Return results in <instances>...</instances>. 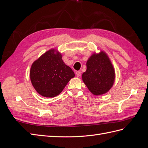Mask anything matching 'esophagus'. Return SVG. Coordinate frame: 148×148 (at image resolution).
Here are the masks:
<instances>
[{
	"mask_svg": "<svg viewBox=\"0 0 148 148\" xmlns=\"http://www.w3.org/2000/svg\"><path fill=\"white\" fill-rule=\"evenodd\" d=\"M76 75H77V76L78 77H79L80 76H81V75H82V72H81V71H77V72H76Z\"/></svg>",
	"mask_w": 148,
	"mask_h": 148,
	"instance_id": "obj_1",
	"label": "esophagus"
}]
</instances>
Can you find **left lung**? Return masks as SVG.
I'll return each instance as SVG.
<instances>
[{
    "label": "left lung",
    "instance_id": "1",
    "mask_svg": "<svg viewBox=\"0 0 148 148\" xmlns=\"http://www.w3.org/2000/svg\"><path fill=\"white\" fill-rule=\"evenodd\" d=\"M87 69L82 75L83 81L93 95H103L112 86L115 71L104 52L94 53L86 63Z\"/></svg>",
    "mask_w": 148,
    "mask_h": 148
}]
</instances>
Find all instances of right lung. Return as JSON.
Listing matches in <instances>:
<instances>
[{
    "instance_id": "obj_1",
    "label": "right lung",
    "mask_w": 148,
    "mask_h": 148,
    "mask_svg": "<svg viewBox=\"0 0 148 148\" xmlns=\"http://www.w3.org/2000/svg\"><path fill=\"white\" fill-rule=\"evenodd\" d=\"M74 77L73 71L64 64L62 55L54 49L48 51L34 61L30 70L33 86L44 97L59 95Z\"/></svg>"
}]
</instances>
